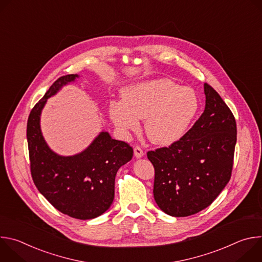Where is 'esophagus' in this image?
I'll use <instances>...</instances> for the list:
<instances>
[{
  "instance_id": "1",
  "label": "esophagus",
  "mask_w": 262,
  "mask_h": 262,
  "mask_svg": "<svg viewBox=\"0 0 262 262\" xmlns=\"http://www.w3.org/2000/svg\"><path fill=\"white\" fill-rule=\"evenodd\" d=\"M134 155H135V157H136L137 159H141V158L144 157V151L142 150V149H141L139 146H136V147L134 148Z\"/></svg>"
}]
</instances>
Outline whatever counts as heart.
Returning <instances> with one entry per match:
<instances>
[{
    "instance_id": "1",
    "label": "heart",
    "mask_w": 262,
    "mask_h": 262,
    "mask_svg": "<svg viewBox=\"0 0 262 262\" xmlns=\"http://www.w3.org/2000/svg\"><path fill=\"white\" fill-rule=\"evenodd\" d=\"M123 101L110 105V117L124 133L136 132L145 119V132L152 143L169 146L189 132L200 107L196 91L169 79H157L126 86Z\"/></svg>"
}]
</instances>
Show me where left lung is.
Instances as JSON below:
<instances>
[{
    "label": "left lung",
    "mask_w": 262,
    "mask_h": 262,
    "mask_svg": "<svg viewBox=\"0 0 262 262\" xmlns=\"http://www.w3.org/2000/svg\"><path fill=\"white\" fill-rule=\"evenodd\" d=\"M204 112L185 136L169 147L147 152L156 171L155 200L172 216H188L206 208L231 177L236 122L208 84H204Z\"/></svg>",
    "instance_id": "8db88e82"
}]
</instances>
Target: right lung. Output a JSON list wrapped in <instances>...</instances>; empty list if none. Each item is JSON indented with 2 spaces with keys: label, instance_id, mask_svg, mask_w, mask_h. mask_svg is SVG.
Segmentation results:
<instances>
[{
  "label": "right lung",
  "instance_id": "1",
  "mask_svg": "<svg viewBox=\"0 0 262 262\" xmlns=\"http://www.w3.org/2000/svg\"><path fill=\"white\" fill-rule=\"evenodd\" d=\"M77 78L78 74L59 78L35 104L28 119L27 140L36 188L62 213L90 220L113 203L117 171L132 160L134 151L107 132H100L85 150L74 156H60L49 147L41 133V112L50 97Z\"/></svg>",
  "mask_w": 262,
  "mask_h": 262
}]
</instances>
